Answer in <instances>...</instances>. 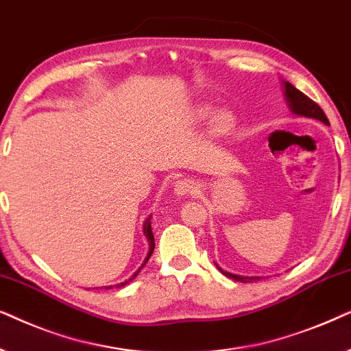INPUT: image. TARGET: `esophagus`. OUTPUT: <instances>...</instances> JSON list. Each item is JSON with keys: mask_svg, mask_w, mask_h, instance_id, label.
Instances as JSON below:
<instances>
[{"mask_svg": "<svg viewBox=\"0 0 351 351\" xmlns=\"http://www.w3.org/2000/svg\"><path fill=\"white\" fill-rule=\"evenodd\" d=\"M197 191V184L193 180H178L173 183V193L178 197H184V195H191Z\"/></svg>", "mask_w": 351, "mask_h": 351, "instance_id": "34e87169", "label": "esophagus"}]
</instances>
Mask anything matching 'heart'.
Returning <instances> with one entry per match:
<instances>
[{"instance_id": "heart-1", "label": "heart", "mask_w": 351, "mask_h": 351, "mask_svg": "<svg viewBox=\"0 0 351 351\" xmlns=\"http://www.w3.org/2000/svg\"><path fill=\"white\" fill-rule=\"evenodd\" d=\"M199 119L200 121H207L212 119V121H210V130H212L215 136H223V134H226L232 127V117L230 112L226 110H218L217 114L212 117V110L204 109L200 110Z\"/></svg>"}]
</instances>
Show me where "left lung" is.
I'll use <instances>...</instances> for the list:
<instances>
[{"label":"left lung","instance_id":"8db88e82","mask_svg":"<svg viewBox=\"0 0 351 351\" xmlns=\"http://www.w3.org/2000/svg\"><path fill=\"white\" fill-rule=\"evenodd\" d=\"M281 83H282L284 97H286L287 107L293 115L306 117V119H315V120L322 121L324 125H329L328 117H326V114L322 112V109L316 104V102H313L310 97H306L302 91H298L297 88L292 85V83H289L286 80H281ZM217 268L221 271L224 276L230 278V279H234V281H237V282H255V281H260V279L263 278V276H239V274L230 273V271L223 269L221 266H218V265H217Z\"/></svg>","mask_w":351,"mask_h":351}]
</instances>
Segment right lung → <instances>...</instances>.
I'll list each match as a JSON object with an SVG mask.
<instances>
[{"label":"right lung","mask_w":351,"mask_h":351,"mask_svg":"<svg viewBox=\"0 0 351 351\" xmlns=\"http://www.w3.org/2000/svg\"><path fill=\"white\" fill-rule=\"evenodd\" d=\"M151 217H152V213L149 215V217L146 218V221H144V224H143V232H144V236L147 237V242H149V252H147V255H146V258H144V261H143V265L139 266V268L134 271V273L132 274V276H130L128 279H125L123 282H120V284H117L115 287H123V286H127V284H130L133 281L134 278L138 276L139 274V271H141L144 266H146V263L149 261V258H151V255H152V252H154V249H156V242H154V232H152V228H151ZM104 289H112V286H106Z\"/></svg>","instance_id":"right-lung-1"}]
</instances>
